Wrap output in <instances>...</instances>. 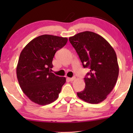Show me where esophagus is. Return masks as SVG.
I'll use <instances>...</instances> for the list:
<instances>
[{"label":"esophagus","instance_id":"esophagus-1","mask_svg":"<svg viewBox=\"0 0 133 133\" xmlns=\"http://www.w3.org/2000/svg\"><path fill=\"white\" fill-rule=\"evenodd\" d=\"M67 79H68L69 81H73L76 79V77H71V78H67Z\"/></svg>","mask_w":133,"mask_h":133}]
</instances>
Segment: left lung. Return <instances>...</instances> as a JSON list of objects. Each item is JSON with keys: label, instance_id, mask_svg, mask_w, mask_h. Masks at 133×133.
<instances>
[{"label": "left lung", "instance_id": "left-lung-1", "mask_svg": "<svg viewBox=\"0 0 133 133\" xmlns=\"http://www.w3.org/2000/svg\"><path fill=\"white\" fill-rule=\"evenodd\" d=\"M69 40L83 67L90 69L84 78L85 89L77 96L91 104L103 102L113 89L118 76L115 51L106 40L92 31L77 33Z\"/></svg>", "mask_w": 133, "mask_h": 133}]
</instances>
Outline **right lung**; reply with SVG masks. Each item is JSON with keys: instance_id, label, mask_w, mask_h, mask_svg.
Returning a JSON list of instances; mask_svg holds the SVG:
<instances>
[{"instance_id": "1", "label": "right lung", "mask_w": 133, "mask_h": 133, "mask_svg": "<svg viewBox=\"0 0 133 133\" xmlns=\"http://www.w3.org/2000/svg\"><path fill=\"white\" fill-rule=\"evenodd\" d=\"M68 39L43 35L35 38L21 51L16 74L23 93L39 105L50 104L58 98L66 78L51 73L55 53Z\"/></svg>"}]
</instances>
